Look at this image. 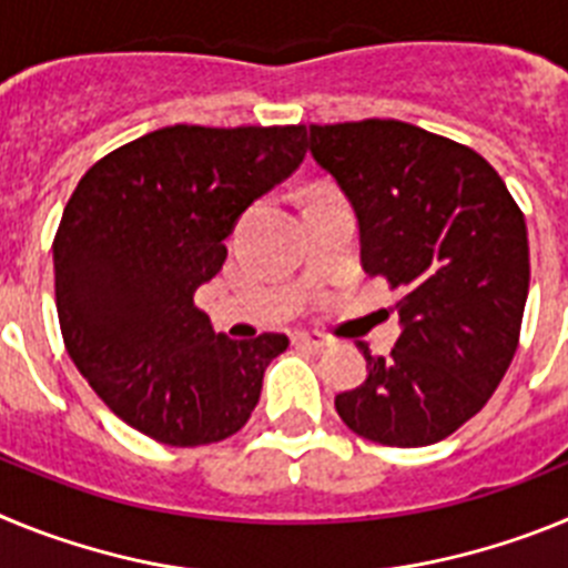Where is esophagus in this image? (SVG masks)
I'll return each mask as SVG.
<instances>
[{"label":"esophagus","instance_id":"obj_1","mask_svg":"<svg viewBox=\"0 0 568 568\" xmlns=\"http://www.w3.org/2000/svg\"><path fill=\"white\" fill-rule=\"evenodd\" d=\"M293 341L301 346H313V349H324V346H329V338H324V335L318 333H298Z\"/></svg>","mask_w":568,"mask_h":568}]
</instances>
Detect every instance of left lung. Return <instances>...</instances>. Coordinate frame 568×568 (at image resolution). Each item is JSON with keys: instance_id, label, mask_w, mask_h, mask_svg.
<instances>
[{"instance_id": "8db88e82", "label": "left lung", "mask_w": 568, "mask_h": 568, "mask_svg": "<svg viewBox=\"0 0 568 568\" xmlns=\"http://www.w3.org/2000/svg\"><path fill=\"white\" fill-rule=\"evenodd\" d=\"M310 153L353 202L361 264L398 290L400 335L335 395L355 435L429 446L504 381L529 295L526 222L498 170L466 144L398 119L310 124Z\"/></svg>"}]
</instances>
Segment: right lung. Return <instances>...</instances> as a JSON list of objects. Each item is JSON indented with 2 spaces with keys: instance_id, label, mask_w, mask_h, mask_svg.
Wrapping results in <instances>:
<instances>
[{
  "instance_id": "right-lung-1",
  "label": "right lung",
  "mask_w": 568,
  "mask_h": 568,
  "mask_svg": "<svg viewBox=\"0 0 568 568\" xmlns=\"http://www.w3.org/2000/svg\"><path fill=\"white\" fill-rule=\"evenodd\" d=\"M307 128L173 124L99 159L53 239L64 346L124 424L170 446L247 424L287 335L213 333L195 290L227 258L239 215L295 173Z\"/></svg>"
}]
</instances>
